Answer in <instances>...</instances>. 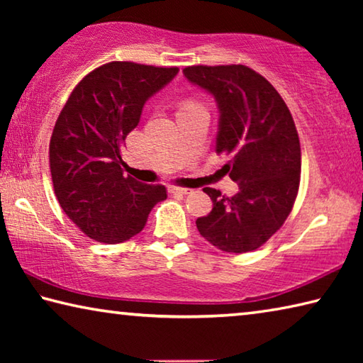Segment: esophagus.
<instances>
[{
    "mask_svg": "<svg viewBox=\"0 0 363 363\" xmlns=\"http://www.w3.org/2000/svg\"><path fill=\"white\" fill-rule=\"evenodd\" d=\"M169 192L171 194H181V195H187L192 192L190 189H186V187H169Z\"/></svg>",
    "mask_w": 363,
    "mask_h": 363,
    "instance_id": "obj_1",
    "label": "esophagus"
}]
</instances>
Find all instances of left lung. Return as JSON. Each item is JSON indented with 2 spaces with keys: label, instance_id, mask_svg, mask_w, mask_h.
I'll return each instance as SVG.
<instances>
[{
  "label": "left lung",
  "instance_id": "1",
  "mask_svg": "<svg viewBox=\"0 0 363 363\" xmlns=\"http://www.w3.org/2000/svg\"><path fill=\"white\" fill-rule=\"evenodd\" d=\"M216 101V152L230 153L224 173L238 184L233 196L206 187L213 210L196 229L225 253H248L277 232L299 187L301 147L296 126L280 94L245 65H195L182 70Z\"/></svg>",
  "mask_w": 363,
  "mask_h": 363
}]
</instances>
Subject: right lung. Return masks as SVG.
I'll list each match as a JSON object with an SVG mask.
<instances>
[{"label":"right lung","mask_w":363,"mask_h":363,"mask_svg":"<svg viewBox=\"0 0 363 363\" xmlns=\"http://www.w3.org/2000/svg\"><path fill=\"white\" fill-rule=\"evenodd\" d=\"M177 67L110 62L88 73L60 112L49 143L54 194L64 213L93 240L121 243L144 229L167 199L164 186L123 176L121 145L145 102Z\"/></svg>","instance_id":"obj_1"}]
</instances>
